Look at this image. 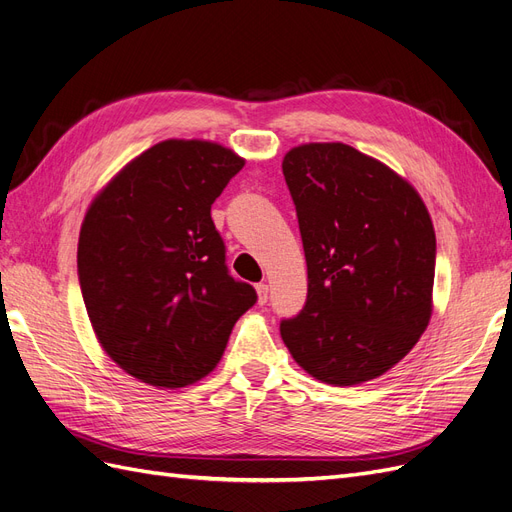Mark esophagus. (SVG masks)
I'll list each match as a JSON object with an SVG mask.
<instances>
[{
	"mask_svg": "<svg viewBox=\"0 0 512 512\" xmlns=\"http://www.w3.org/2000/svg\"><path fill=\"white\" fill-rule=\"evenodd\" d=\"M256 292H258V303L265 305L269 301V286L267 284H256Z\"/></svg>",
	"mask_w": 512,
	"mask_h": 512,
	"instance_id": "1",
	"label": "esophagus"
}]
</instances>
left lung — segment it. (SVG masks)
I'll return each instance as SVG.
<instances>
[{
  "mask_svg": "<svg viewBox=\"0 0 512 512\" xmlns=\"http://www.w3.org/2000/svg\"><path fill=\"white\" fill-rule=\"evenodd\" d=\"M282 170L307 262V301L282 320L284 344L316 380H374L404 359L431 318L429 211L406 179L344 143L294 147Z\"/></svg>",
  "mask_w": 512,
  "mask_h": 512,
  "instance_id": "8db88e82",
  "label": "left lung"
}]
</instances>
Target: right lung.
<instances>
[{
	"label": "right lung",
	"mask_w": 512,
	"mask_h": 512,
	"mask_svg": "<svg viewBox=\"0 0 512 512\" xmlns=\"http://www.w3.org/2000/svg\"><path fill=\"white\" fill-rule=\"evenodd\" d=\"M209 141H162L91 203L79 284L104 352L130 376L179 389L220 363L256 290L226 267L211 205L243 168Z\"/></svg>",
	"instance_id": "obj_1"
}]
</instances>
